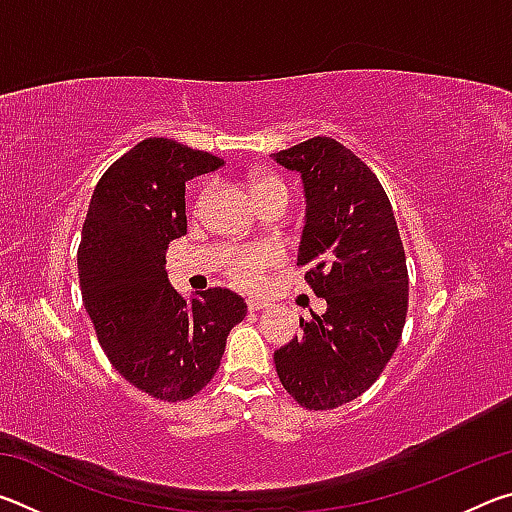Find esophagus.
<instances>
[{
	"mask_svg": "<svg viewBox=\"0 0 512 512\" xmlns=\"http://www.w3.org/2000/svg\"><path fill=\"white\" fill-rule=\"evenodd\" d=\"M246 307H248V311H259V309H266L268 302L266 300H259V298H250L246 302Z\"/></svg>",
	"mask_w": 512,
	"mask_h": 512,
	"instance_id": "obj_1",
	"label": "esophagus"
}]
</instances>
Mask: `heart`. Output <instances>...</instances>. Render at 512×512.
I'll return each mask as SVG.
<instances>
[{
	"label": "heart",
	"instance_id": "b5f03b06",
	"mask_svg": "<svg viewBox=\"0 0 512 512\" xmlns=\"http://www.w3.org/2000/svg\"><path fill=\"white\" fill-rule=\"evenodd\" d=\"M255 201L266 196H284L289 198V187L280 176L262 173L253 180ZM282 253L275 246H244L232 250L225 259V277L232 287L241 291H255L264 284L266 273L280 264Z\"/></svg>",
	"mask_w": 512,
	"mask_h": 512
}]
</instances>
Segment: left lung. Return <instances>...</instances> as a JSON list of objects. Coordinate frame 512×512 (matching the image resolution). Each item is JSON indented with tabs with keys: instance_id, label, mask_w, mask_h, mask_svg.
<instances>
[{
	"instance_id": "8db88e82",
	"label": "left lung",
	"mask_w": 512,
	"mask_h": 512,
	"mask_svg": "<svg viewBox=\"0 0 512 512\" xmlns=\"http://www.w3.org/2000/svg\"><path fill=\"white\" fill-rule=\"evenodd\" d=\"M300 171L307 196L298 266L323 316L275 350L282 386L309 411L357 400L391 361L409 311V271L393 207L366 162L332 137L275 153Z\"/></svg>"
}]
</instances>
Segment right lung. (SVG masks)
Instances as JSON below:
<instances>
[{
    "label": "right lung",
    "mask_w": 512,
    "mask_h": 512,
    "mask_svg": "<svg viewBox=\"0 0 512 512\" xmlns=\"http://www.w3.org/2000/svg\"><path fill=\"white\" fill-rule=\"evenodd\" d=\"M221 167L212 153L149 137L103 173L83 223V305L108 361L155 400L201 393L246 316V302L221 287L187 302L164 266L169 241L187 232L185 183Z\"/></svg>",
    "instance_id": "right-lung-1"
}]
</instances>
